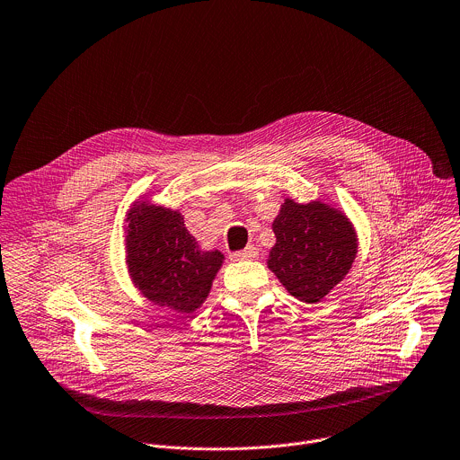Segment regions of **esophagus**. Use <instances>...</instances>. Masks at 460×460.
Returning <instances> with one entry per match:
<instances>
[{"instance_id": "34e87169", "label": "esophagus", "mask_w": 460, "mask_h": 460, "mask_svg": "<svg viewBox=\"0 0 460 460\" xmlns=\"http://www.w3.org/2000/svg\"><path fill=\"white\" fill-rule=\"evenodd\" d=\"M254 258H258V249H256L254 245H249V247H245L243 251H238V252H233V254H231V260H234V261L254 260Z\"/></svg>"}]
</instances>
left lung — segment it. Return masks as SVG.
Here are the masks:
<instances>
[{
    "mask_svg": "<svg viewBox=\"0 0 460 460\" xmlns=\"http://www.w3.org/2000/svg\"><path fill=\"white\" fill-rule=\"evenodd\" d=\"M272 231L276 243L267 267L290 296L308 305L321 303L348 276L358 252L349 217L321 200L285 199Z\"/></svg>",
    "mask_w": 460,
    "mask_h": 460,
    "instance_id": "left-lung-1",
    "label": "left lung"
}]
</instances>
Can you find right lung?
Here are the masks:
<instances>
[{"label": "right lung", "mask_w": 460, "mask_h": 460, "mask_svg": "<svg viewBox=\"0 0 460 460\" xmlns=\"http://www.w3.org/2000/svg\"><path fill=\"white\" fill-rule=\"evenodd\" d=\"M125 263L132 285L150 303L193 314L211 292L224 254L202 251L179 209L139 197L125 218Z\"/></svg>", "instance_id": "1"}]
</instances>
